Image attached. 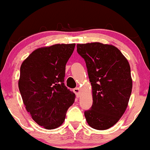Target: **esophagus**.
<instances>
[{
  "mask_svg": "<svg viewBox=\"0 0 150 150\" xmlns=\"http://www.w3.org/2000/svg\"><path fill=\"white\" fill-rule=\"evenodd\" d=\"M74 92L77 98H79L80 97V89L79 87H76L75 89H74Z\"/></svg>",
  "mask_w": 150,
  "mask_h": 150,
  "instance_id": "34e87169",
  "label": "esophagus"
}]
</instances>
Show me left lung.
I'll use <instances>...</instances> for the list:
<instances>
[{
  "label": "left lung",
  "mask_w": 150,
  "mask_h": 150,
  "mask_svg": "<svg viewBox=\"0 0 150 150\" xmlns=\"http://www.w3.org/2000/svg\"><path fill=\"white\" fill-rule=\"evenodd\" d=\"M92 86L93 106L84 112L88 125L103 130L115 125L125 113L132 91L130 67L126 57L112 44H78Z\"/></svg>",
  "instance_id": "left-lung-1"
}]
</instances>
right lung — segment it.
<instances>
[{"label": "right lung", "instance_id": "obj_1", "mask_svg": "<svg viewBox=\"0 0 150 150\" xmlns=\"http://www.w3.org/2000/svg\"><path fill=\"white\" fill-rule=\"evenodd\" d=\"M75 44H57L34 50L23 62L18 85L25 109L45 129L63 123L75 94L64 84L66 65Z\"/></svg>", "mask_w": 150, "mask_h": 150}]
</instances>
